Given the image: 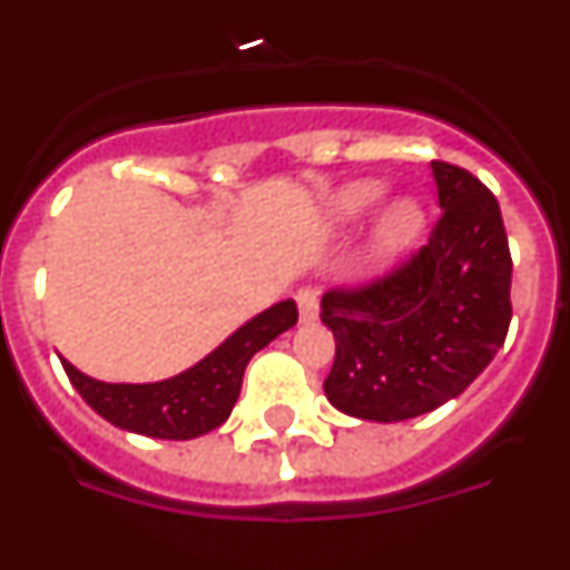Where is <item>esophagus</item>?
Returning a JSON list of instances; mask_svg holds the SVG:
<instances>
[{
    "mask_svg": "<svg viewBox=\"0 0 570 570\" xmlns=\"http://www.w3.org/2000/svg\"><path fill=\"white\" fill-rule=\"evenodd\" d=\"M296 305H299V320L302 322H314L320 316V299H316L314 288H299L296 291Z\"/></svg>",
    "mask_w": 570,
    "mask_h": 570,
    "instance_id": "34e87169",
    "label": "esophagus"
}]
</instances>
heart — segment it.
I'll return each instance as SVG.
<instances>
[{"label": "heart", "instance_id": "heart-1", "mask_svg": "<svg viewBox=\"0 0 570 570\" xmlns=\"http://www.w3.org/2000/svg\"><path fill=\"white\" fill-rule=\"evenodd\" d=\"M382 196H385V185L376 183V179H356V183L342 185L331 196L328 225L334 230L354 228L356 223H362L380 205ZM422 225H425V214H422V208L414 199H407V196L394 199L376 219L371 245H367V259L374 262V265H385V262L405 254L416 242V236H420Z\"/></svg>", "mask_w": 570, "mask_h": 570}]
</instances>
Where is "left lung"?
<instances>
[{
  "label": "left lung",
  "instance_id": "obj_1",
  "mask_svg": "<svg viewBox=\"0 0 570 570\" xmlns=\"http://www.w3.org/2000/svg\"><path fill=\"white\" fill-rule=\"evenodd\" d=\"M440 219L405 265L362 288L322 296L336 340L325 396L367 422L445 405L497 356L511 325V250L500 203L448 163H431Z\"/></svg>",
  "mask_w": 570,
  "mask_h": 570
}]
</instances>
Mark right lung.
<instances>
[{"label":"right lung","mask_w":570,"mask_h":570,"mask_svg":"<svg viewBox=\"0 0 570 570\" xmlns=\"http://www.w3.org/2000/svg\"><path fill=\"white\" fill-rule=\"evenodd\" d=\"M296 316L294 299L276 302L236 328L205 360L163 382H99L68 360H62V367L79 396L110 425L154 440H194L228 420L250 356L294 328Z\"/></svg>","instance_id":"add662e5"}]
</instances>
